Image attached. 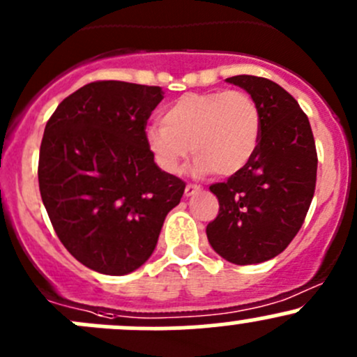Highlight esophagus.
<instances>
[{
	"mask_svg": "<svg viewBox=\"0 0 357 357\" xmlns=\"http://www.w3.org/2000/svg\"><path fill=\"white\" fill-rule=\"evenodd\" d=\"M199 192H200V186H197V185H186V188H185L186 197H193V195H197Z\"/></svg>",
	"mask_w": 357,
	"mask_h": 357,
	"instance_id": "1",
	"label": "esophagus"
}]
</instances>
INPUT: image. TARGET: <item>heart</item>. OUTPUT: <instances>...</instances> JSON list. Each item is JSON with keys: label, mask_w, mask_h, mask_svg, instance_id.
Returning <instances> with one entry per match:
<instances>
[{"label": "heart", "mask_w": 357, "mask_h": 357, "mask_svg": "<svg viewBox=\"0 0 357 357\" xmlns=\"http://www.w3.org/2000/svg\"><path fill=\"white\" fill-rule=\"evenodd\" d=\"M160 122L145 129V142L157 164L171 174L181 171L192 152L197 174H236L261 138L257 103L236 89L186 93L162 112Z\"/></svg>", "instance_id": "heart-1"}]
</instances>
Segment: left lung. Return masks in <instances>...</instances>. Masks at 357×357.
Listing matches in <instances>:
<instances>
[{
    "label": "left lung",
    "mask_w": 357,
    "mask_h": 357,
    "mask_svg": "<svg viewBox=\"0 0 357 357\" xmlns=\"http://www.w3.org/2000/svg\"><path fill=\"white\" fill-rule=\"evenodd\" d=\"M226 81L257 103L261 138L245 167L211 186L219 214L205 231L222 259L259 264L282 254L304 222L316 188L314 136L307 115L280 84L255 75Z\"/></svg>",
    "instance_id": "1"
}]
</instances>
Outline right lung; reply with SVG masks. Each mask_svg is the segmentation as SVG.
<instances>
[{
  "mask_svg": "<svg viewBox=\"0 0 357 357\" xmlns=\"http://www.w3.org/2000/svg\"><path fill=\"white\" fill-rule=\"evenodd\" d=\"M158 86L96 81L67 96L45 128L39 192L56 236L86 268L122 276L145 264L185 181L145 142Z\"/></svg>",
  "mask_w": 357,
  "mask_h": 357,
  "instance_id": "1",
  "label": "right lung"
}]
</instances>
